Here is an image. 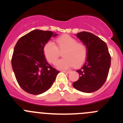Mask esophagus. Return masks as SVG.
I'll list each match as a JSON object with an SVG mask.
<instances>
[{
	"mask_svg": "<svg viewBox=\"0 0 123 123\" xmlns=\"http://www.w3.org/2000/svg\"><path fill=\"white\" fill-rule=\"evenodd\" d=\"M62 71L64 73H69L71 72V71H69V70H63Z\"/></svg>",
	"mask_w": 123,
	"mask_h": 123,
	"instance_id": "34e87169",
	"label": "esophagus"
}]
</instances>
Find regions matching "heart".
Returning <instances> with one entry per match:
<instances>
[{"label": "heart", "instance_id": "obj_1", "mask_svg": "<svg viewBox=\"0 0 123 123\" xmlns=\"http://www.w3.org/2000/svg\"><path fill=\"white\" fill-rule=\"evenodd\" d=\"M56 46L52 42L44 45L43 52L45 58L50 63H55L59 55V51L64 50V58L57 61L55 65L59 69H67L74 66H81L87 58V49L86 45L68 34L61 36L56 39Z\"/></svg>", "mask_w": 123, "mask_h": 123}]
</instances>
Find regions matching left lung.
<instances>
[{
    "mask_svg": "<svg viewBox=\"0 0 123 123\" xmlns=\"http://www.w3.org/2000/svg\"><path fill=\"white\" fill-rule=\"evenodd\" d=\"M76 36L87 47V55L85 63L77 71L79 79L73 86L81 92H95L104 85L108 77L111 56L106 43L94 34L82 31Z\"/></svg>",
    "mask_w": 123,
    "mask_h": 123,
    "instance_id": "obj_1",
    "label": "left lung"
}]
</instances>
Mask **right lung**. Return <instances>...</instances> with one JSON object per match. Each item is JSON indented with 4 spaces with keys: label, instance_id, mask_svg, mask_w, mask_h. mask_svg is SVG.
Here are the masks:
<instances>
[{
    "label": "right lung",
    "instance_id": "right-lung-1",
    "mask_svg": "<svg viewBox=\"0 0 123 123\" xmlns=\"http://www.w3.org/2000/svg\"><path fill=\"white\" fill-rule=\"evenodd\" d=\"M57 34L36 29L21 37L17 42L12 66L19 86L34 95L42 94L54 84L60 71L47 63L43 48Z\"/></svg>",
    "mask_w": 123,
    "mask_h": 123
}]
</instances>
